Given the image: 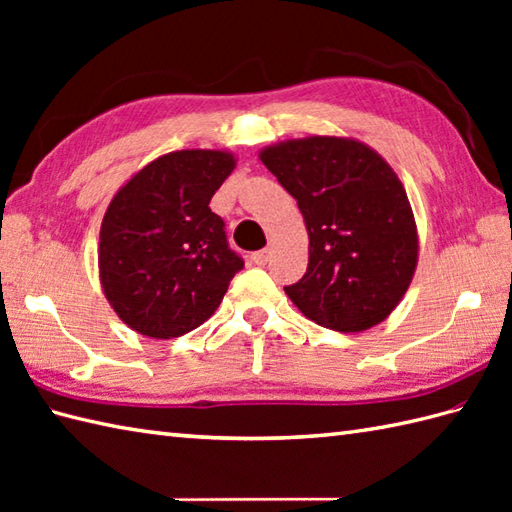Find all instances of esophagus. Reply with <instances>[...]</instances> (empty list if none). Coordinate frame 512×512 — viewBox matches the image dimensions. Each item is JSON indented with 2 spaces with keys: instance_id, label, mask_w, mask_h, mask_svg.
<instances>
[{
  "instance_id": "obj_1",
  "label": "esophagus",
  "mask_w": 512,
  "mask_h": 512,
  "mask_svg": "<svg viewBox=\"0 0 512 512\" xmlns=\"http://www.w3.org/2000/svg\"><path fill=\"white\" fill-rule=\"evenodd\" d=\"M270 248H262V250H257V253H253L250 255V262L253 264H257V266H264V264H268L270 262Z\"/></svg>"
}]
</instances>
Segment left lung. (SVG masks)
I'll return each instance as SVG.
<instances>
[{"mask_svg": "<svg viewBox=\"0 0 512 512\" xmlns=\"http://www.w3.org/2000/svg\"><path fill=\"white\" fill-rule=\"evenodd\" d=\"M297 200L308 231V270L286 286L314 323L365 332L396 310L418 266V226L387 160L343 136L292 138L259 151Z\"/></svg>", "mask_w": 512, "mask_h": 512, "instance_id": "obj_1", "label": "left lung"}]
</instances>
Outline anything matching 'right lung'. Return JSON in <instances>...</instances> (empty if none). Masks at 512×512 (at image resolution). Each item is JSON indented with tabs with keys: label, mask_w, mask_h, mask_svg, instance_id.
I'll return each mask as SVG.
<instances>
[{
	"label": "right lung",
	"mask_w": 512,
	"mask_h": 512,
	"mask_svg": "<svg viewBox=\"0 0 512 512\" xmlns=\"http://www.w3.org/2000/svg\"><path fill=\"white\" fill-rule=\"evenodd\" d=\"M237 158L224 149H180L151 160L116 191L103 215L99 277L125 325L149 339L198 328L244 268L226 244L213 193Z\"/></svg>",
	"instance_id": "obj_1"
}]
</instances>
